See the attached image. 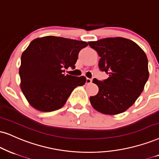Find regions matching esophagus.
<instances>
[{
	"instance_id": "esophagus-1",
	"label": "esophagus",
	"mask_w": 159,
	"mask_h": 159,
	"mask_svg": "<svg viewBox=\"0 0 159 159\" xmlns=\"http://www.w3.org/2000/svg\"><path fill=\"white\" fill-rule=\"evenodd\" d=\"M92 81V80L90 79V78H86V83L87 84H91Z\"/></svg>"
}]
</instances>
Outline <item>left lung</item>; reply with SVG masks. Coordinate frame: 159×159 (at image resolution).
Listing matches in <instances>:
<instances>
[{
    "mask_svg": "<svg viewBox=\"0 0 159 159\" xmlns=\"http://www.w3.org/2000/svg\"><path fill=\"white\" fill-rule=\"evenodd\" d=\"M88 43L100 57V70L108 75L103 81H92L99 88L98 93L89 98L92 107L108 115L125 111L141 94L149 78L145 53L132 40L122 37Z\"/></svg>",
    "mask_w": 159,
    "mask_h": 159,
    "instance_id": "8db88e82",
    "label": "left lung"
}]
</instances>
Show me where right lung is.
<instances>
[{
    "mask_svg": "<svg viewBox=\"0 0 159 159\" xmlns=\"http://www.w3.org/2000/svg\"><path fill=\"white\" fill-rule=\"evenodd\" d=\"M88 45L84 41L47 36L31 41L21 56L19 74L20 88L30 105L49 112L63 107L86 77L65 75V69H75L79 51Z\"/></svg>",
    "mask_w": 159,
    "mask_h": 159,
    "instance_id": "right-lung-1",
    "label": "right lung"
}]
</instances>
